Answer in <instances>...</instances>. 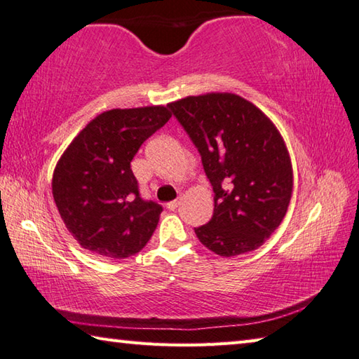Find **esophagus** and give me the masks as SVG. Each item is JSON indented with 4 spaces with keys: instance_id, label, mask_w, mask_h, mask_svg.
Masks as SVG:
<instances>
[{
    "instance_id": "esophagus-1",
    "label": "esophagus",
    "mask_w": 359,
    "mask_h": 359,
    "mask_svg": "<svg viewBox=\"0 0 359 359\" xmlns=\"http://www.w3.org/2000/svg\"><path fill=\"white\" fill-rule=\"evenodd\" d=\"M179 199H174V201H171V203H168L166 204V208L169 209V210H175V209H177L179 208Z\"/></svg>"
}]
</instances>
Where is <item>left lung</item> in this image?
I'll return each mask as SVG.
<instances>
[{
	"label": "left lung",
	"mask_w": 359,
	"mask_h": 359,
	"mask_svg": "<svg viewBox=\"0 0 359 359\" xmlns=\"http://www.w3.org/2000/svg\"><path fill=\"white\" fill-rule=\"evenodd\" d=\"M203 158L214 215L194 228L220 257L244 255L280 226L293 194V166L280 131L253 102L210 92L169 102Z\"/></svg>",
	"instance_id": "obj_1"
}]
</instances>
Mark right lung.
Returning a JSON list of instances; mask_svg holds the SVG:
<instances>
[{
	"label": "right lung",
	"mask_w": 359,
	"mask_h": 359,
	"mask_svg": "<svg viewBox=\"0 0 359 359\" xmlns=\"http://www.w3.org/2000/svg\"><path fill=\"white\" fill-rule=\"evenodd\" d=\"M171 115L166 106L101 112L60 156L52 177L53 201L85 250L121 259L142 250L151 238L163 208L139 196L131 160Z\"/></svg>",
	"instance_id": "obj_1"
}]
</instances>
